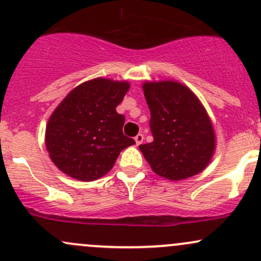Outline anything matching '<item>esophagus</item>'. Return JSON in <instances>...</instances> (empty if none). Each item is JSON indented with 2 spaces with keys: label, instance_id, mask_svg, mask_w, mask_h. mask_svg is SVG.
Returning <instances> with one entry per match:
<instances>
[{
  "label": "esophagus",
  "instance_id": "esophagus-1",
  "mask_svg": "<svg viewBox=\"0 0 261 261\" xmlns=\"http://www.w3.org/2000/svg\"><path fill=\"white\" fill-rule=\"evenodd\" d=\"M135 141H136V145H137V146L141 145V143L143 142V135H142V134L137 135V136L135 137Z\"/></svg>",
  "mask_w": 261,
  "mask_h": 261
}]
</instances>
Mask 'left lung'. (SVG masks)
<instances>
[{
  "label": "left lung",
  "instance_id": "left-lung-1",
  "mask_svg": "<svg viewBox=\"0 0 261 261\" xmlns=\"http://www.w3.org/2000/svg\"><path fill=\"white\" fill-rule=\"evenodd\" d=\"M142 88L153 141L139 147L152 170L169 180L199 174L211 161L216 143L205 108L179 82H146Z\"/></svg>",
  "mask_w": 261,
  "mask_h": 261
}]
</instances>
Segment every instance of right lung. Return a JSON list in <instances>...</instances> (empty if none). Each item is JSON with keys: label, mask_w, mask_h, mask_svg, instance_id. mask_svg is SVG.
I'll list each match as a JSON object with an SVG mask.
<instances>
[{"label": "right lung", "mask_w": 261, "mask_h": 261, "mask_svg": "<svg viewBox=\"0 0 261 261\" xmlns=\"http://www.w3.org/2000/svg\"><path fill=\"white\" fill-rule=\"evenodd\" d=\"M127 82L94 79L72 89L54 110L45 131L50 158L65 174L82 181L106 175L135 141L125 136V116L116 112Z\"/></svg>", "instance_id": "1"}]
</instances>
